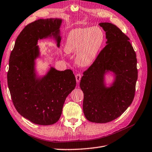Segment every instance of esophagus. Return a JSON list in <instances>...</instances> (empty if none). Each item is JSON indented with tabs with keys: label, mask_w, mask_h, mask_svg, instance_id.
<instances>
[{
	"label": "esophagus",
	"mask_w": 152,
	"mask_h": 152,
	"mask_svg": "<svg viewBox=\"0 0 152 152\" xmlns=\"http://www.w3.org/2000/svg\"><path fill=\"white\" fill-rule=\"evenodd\" d=\"M81 77H82V75H81V74H80V73H78V74H77L75 75L76 81H77V83H79V82H80V80L81 79Z\"/></svg>",
	"instance_id": "34e87169"
}]
</instances>
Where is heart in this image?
Returning <instances> with one entry per match:
<instances>
[{"label":"heart","mask_w":152,"mask_h":152,"mask_svg":"<svg viewBox=\"0 0 152 152\" xmlns=\"http://www.w3.org/2000/svg\"><path fill=\"white\" fill-rule=\"evenodd\" d=\"M104 40V32L98 26L74 29L68 35L65 50L68 54H77V65L87 67L95 60Z\"/></svg>","instance_id":"heart-1"}]
</instances>
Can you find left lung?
Instances as JSON below:
<instances>
[{
	"label": "left lung",
	"mask_w": 152,
	"mask_h": 152,
	"mask_svg": "<svg viewBox=\"0 0 152 152\" xmlns=\"http://www.w3.org/2000/svg\"><path fill=\"white\" fill-rule=\"evenodd\" d=\"M99 25L106 32L107 45L84 72L80 87L86 118L92 122L107 123L120 117L134 99L137 59L130 39L117 26L110 23ZM109 71L114 73L115 80L108 88L104 75Z\"/></svg>",
	"instance_id": "8db88e82"
}]
</instances>
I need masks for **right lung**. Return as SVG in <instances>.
I'll return each instance as SVG.
<instances>
[{"label": "right lung", "instance_id": "1", "mask_svg": "<svg viewBox=\"0 0 152 152\" xmlns=\"http://www.w3.org/2000/svg\"><path fill=\"white\" fill-rule=\"evenodd\" d=\"M59 18L40 19L26 25L18 36L11 51L7 84L15 108L21 116L38 125H52L61 117L64 103L76 86L73 72L50 67L47 74L38 77L35 60L39 56L38 40L56 39L60 45Z\"/></svg>", "mask_w": 152, "mask_h": 152}]
</instances>
